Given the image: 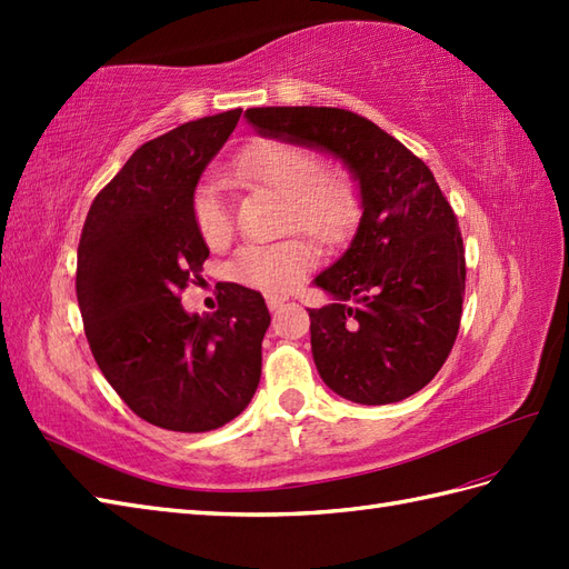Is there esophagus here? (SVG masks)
Segmentation results:
<instances>
[{
  "label": "esophagus",
  "instance_id": "esophagus-1",
  "mask_svg": "<svg viewBox=\"0 0 569 569\" xmlns=\"http://www.w3.org/2000/svg\"><path fill=\"white\" fill-rule=\"evenodd\" d=\"M286 303V298L281 296H266V306H269V310H281Z\"/></svg>",
  "mask_w": 569,
  "mask_h": 569
}]
</instances>
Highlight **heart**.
Instances as JSON below:
<instances>
[{"label": "heart", "mask_w": 569, "mask_h": 569, "mask_svg": "<svg viewBox=\"0 0 569 569\" xmlns=\"http://www.w3.org/2000/svg\"><path fill=\"white\" fill-rule=\"evenodd\" d=\"M232 178L244 188L273 190L286 198L283 232H303L322 247L347 239L359 217V198L352 178L325 171L322 156L298 141L253 139L232 161ZM192 217L204 244L222 249L232 241L234 220L217 183H204L192 198ZM316 251L306 239L293 237L269 247H244L232 261L239 283L266 293H283L298 283Z\"/></svg>", "instance_id": "heart-1"}]
</instances>
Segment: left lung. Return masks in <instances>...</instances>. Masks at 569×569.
Returning <instances> with one entry per match:
<instances>
[{
	"mask_svg": "<svg viewBox=\"0 0 569 569\" xmlns=\"http://www.w3.org/2000/svg\"><path fill=\"white\" fill-rule=\"evenodd\" d=\"M263 134L328 149L352 168L361 220L316 283L337 300L308 310L322 381L347 401L396 403L432 381L462 320L465 247L430 168L367 117L340 107H253Z\"/></svg>",
	"mask_w": 569,
	"mask_h": 569,
	"instance_id": "1",
	"label": "left lung"
}]
</instances>
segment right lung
I'll return each instance as SVG.
<instances>
[{"mask_svg":"<svg viewBox=\"0 0 569 569\" xmlns=\"http://www.w3.org/2000/svg\"><path fill=\"white\" fill-rule=\"evenodd\" d=\"M241 110L143 143L84 217L76 293L104 379L151 426L204 432L237 418L261 379L269 308L259 291L217 286V310L188 316L180 293L210 257L192 192Z\"/></svg>","mask_w":569,"mask_h":569,"instance_id":"1","label":"right lung"}]
</instances>
